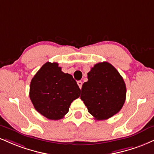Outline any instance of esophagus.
<instances>
[{
    "mask_svg": "<svg viewBox=\"0 0 154 154\" xmlns=\"http://www.w3.org/2000/svg\"><path fill=\"white\" fill-rule=\"evenodd\" d=\"M77 85H78L79 88L81 89V88H82V82H81V81H78V82H77Z\"/></svg>",
    "mask_w": 154,
    "mask_h": 154,
    "instance_id": "obj_1",
    "label": "esophagus"
}]
</instances>
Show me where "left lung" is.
<instances>
[{"label": "left lung", "instance_id": "obj_1", "mask_svg": "<svg viewBox=\"0 0 154 154\" xmlns=\"http://www.w3.org/2000/svg\"><path fill=\"white\" fill-rule=\"evenodd\" d=\"M80 98L88 112L97 120H106L118 113L126 97L123 77L110 63L96 64L88 73Z\"/></svg>", "mask_w": 154, "mask_h": 154}]
</instances>
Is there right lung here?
<instances>
[{
    "mask_svg": "<svg viewBox=\"0 0 154 154\" xmlns=\"http://www.w3.org/2000/svg\"><path fill=\"white\" fill-rule=\"evenodd\" d=\"M80 89L69 74L64 73L58 63L47 62L31 79L29 97L35 109L50 120H59L78 98Z\"/></svg>",
    "mask_w": 154,
    "mask_h": 154,
    "instance_id": "obj_1",
    "label": "right lung"
}]
</instances>
